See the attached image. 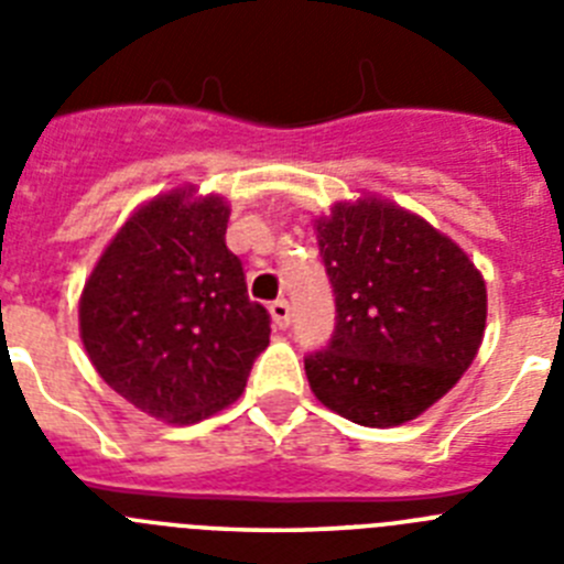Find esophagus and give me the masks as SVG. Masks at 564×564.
<instances>
[{
	"label": "esophagus",
	"mask_w": 564,
	"mask_h": 564,
	"mask_svg": "<svg viewBox=\"0 0 564 564\" xmlns=\"http://www.w3.org/2000/svg\"><path fill=\"white\" fill-rule=\"evenodd\" d=\"M271 316H273V325L288 327V322H291V305H288L285 299H276V302H271Z\"/></svg>",
	"instance_id": "esophagus-1"
}]
</instances>
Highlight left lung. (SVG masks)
<instances>
[{
    "label": "left lung",
    "instance_id": "1",
    "mask_svg": "<svg viewBox=\"0 0 564 564\" xmlns=\"http://www.w3.org/2000/svg\"><path fill=\"white\" fill-rule=\"evenodd\" d=\"M336 296V330L305 356L311 390L361 426H398L460 381L486 330L475 262L392 203H338L316 223Z\"/></svg>",
    "mask_w": 564,
    "mask_h": 564
}]
</instances>
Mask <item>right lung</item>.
Segmentation results:
<instances>
[{
  "mask_svg": "<svg viewBox=\"0 0 564 564\" xmlns=\"http://www.w3.org/2000/svg\"><path fill=\"white\" fill-rule=\"evenodd\" d=\"M226 228L220 197L163 194L123 223L84 285L89 361L161 421H203L237 401L268 347L271 316L248 299Z\"/></svg>",
  "mask_w": 564,
  "mask_h": 564,
  "instance_id": "add662e5",
  "label": "right lung"
}]
</instances>
